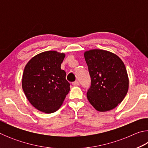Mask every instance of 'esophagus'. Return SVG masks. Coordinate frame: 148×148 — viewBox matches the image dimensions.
Segmentation results:
<instances>
[{
    "instance_id": "esophagus-1",
    "label": "esophagus",
    "mask_w": 148,
    "mask_h": 148,
    "mask_svg": "<svg viewBox=\"0 0 148 148\" xmlns=\"http://www.w3.org/2000/svg\"><path fill=\"white\" fill-rule=\"evenodd\" d=\"M72 85H73V86H79V82L78 81H75V82H73V83H72Z\"/></svg>"
}]
</instances>
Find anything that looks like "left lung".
I'll list each match as a JSON object with an SVG mask.
<instances>
[{"label":"left lung","mask_w":148,"mask_h":148,"mask_svg":"<svg viewBox=\"0 0 148 148\" xmlns=\"http://www.w3.org/2000/svg\"><path fill=\"white\" fill-rule=\"evenodd\" d=\"M91 85L89 102L97 111L106 112L121 103L129 89V77L123 62L117 55L103 49L84 52Z\"/></svg>","instance_id":"left-lung-1"}]
</instances>
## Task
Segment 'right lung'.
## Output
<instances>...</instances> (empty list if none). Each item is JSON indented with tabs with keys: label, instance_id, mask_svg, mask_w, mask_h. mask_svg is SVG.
Wrapping results in <instances>:
<instances>
[{
	"label": "right lung",
	"instance_id": "1",
	"mask_svg": "<svg viewBox=\"0 0 148 148\" xmlns=\"http://www.w3.org/2000/svg\"><path fill=\"white\" fill-rule=\"evenodd\" d=\"M64 53L47 51L34 56L27 62L22 77V88L35 108L46 114L56 112L70 91L66 72L61 65Z\"/></svg>",
	"mask_w": 148,
	"mask_h": 148
}]
</instances>
